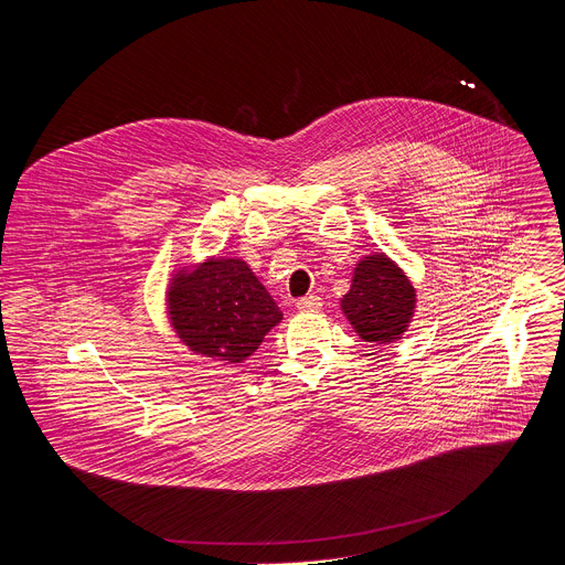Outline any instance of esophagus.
Listing matches in <instances>:
<instances>
[{
  "instance_id": "esophagus-1",
  "label": "esophagus",
  "mask_w": 565,
  "mask_h": 565,
  "mask_svg": "<svg viewBox=\"0 0 565 565\" xmlns=\"http://www.w3.org/2000/svg\"><path fill=\"white\" fill-rule=\"evenodd\" d=\"M319 308H321V297L315 295V292L297 299V310H301V312H312V310H319Z\"/></svg>"
}]
</instances>
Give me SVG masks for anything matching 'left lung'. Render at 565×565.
Returning <instances> with one entry per match:
<instances>
[{
  "label": "left lung",
  "mask_w": 565,
  "mask_h": 565,
  "mask_svg": "<svg viewBox=\"0 0 565 565\" xmlns=\"http://www.w3.org/2000/svg\"><path fill=\"white\" fill-rule=\"evenodd\" d=\"M416 308V288L386 255L364 257L342 297V310L364 342L388 344L407 331Z\"/></svg>",
  "instance_id": "obj_1"
}]
</instances>
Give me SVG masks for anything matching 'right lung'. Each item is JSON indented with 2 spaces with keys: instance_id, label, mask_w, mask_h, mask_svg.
<instances>
[{
  "instance_id": "right-lung-1",
  "label": "right lung",
  "mask_w": 565,
  "mask_h": 565,
  "mask_svg": "<svg viewBox=\"0 0 565 565\" xmlns=\"http://www.w3.org/2000/svg\"><path fill=\"white\" fill-rule=\"evenodd\" d=\"M168 308L190 351L225 364L248 360L284 317L246 262L223 257L179 270Z\"/></svg>"
}]
</instances>
